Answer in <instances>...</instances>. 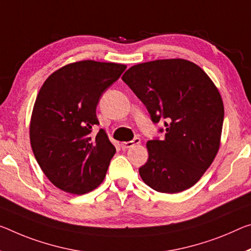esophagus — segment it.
I'll return each mask as SVG.
<instances>
[{"instance_id": "esophagus-1", "label": "esophagus", "mask_w": 251, "mask_h": 251, "mask_svg": "<svg viewBox=\"0 0 251 251\" xmlns=\"http://www.w3.org/2000/svg\"><path fill=\"white\" fill-rule=\"evenodd\" d=\"M140 143H141V138L136 137V138H134L133 141L123 142L122 144H121V146H122L123 150H127V149H129V147H132V146H134V145H138V144H140Z\"/></svg>"}]
</instances>
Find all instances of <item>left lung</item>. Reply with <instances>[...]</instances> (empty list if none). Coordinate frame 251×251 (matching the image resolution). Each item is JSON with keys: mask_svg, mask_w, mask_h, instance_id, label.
I'll return each mask as SVG.
<instances>
[{"mask_svg": "<svg viewBox=\"0 0 251 251\" xmlns=\"http://www.w3.org/2000/svg\"><path fill=\"white\" fill-rule=\"evenodd\" d=\"M122 79L146 106L153 123L164 121L165 137L146 144L149 160L138 170L142 180L163 193L191 188L220 147L225 108L216 85L184 59L138 63Z\"/></svg>", "mask_w": 251, "mask_h": 251, "instance_id": "left-lung-1", "label": "left lung"}]
</instances>
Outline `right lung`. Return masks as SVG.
<instances>
[{
    "label": "right lung",
    "mask_w": 251,
    "mask_h": 251,
    "mask_svg": "<svg viewBox=\"0 0 251 251\" xmlns=\"http://www.w3.org/2000/svg\"><path fill=\"white\" fill-rule=\"evenodd\" d=\"M125 65L83 60L51 74L35 99L30 142L40 168L53 185L85 194L104 181L116 149L99 125L102 93L121 77Z\"/></svg>",
    "instance_id": "add662e5"
}]
</instances>
